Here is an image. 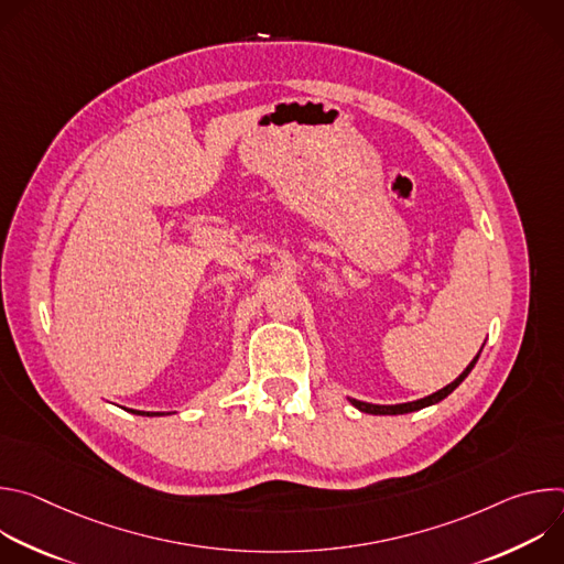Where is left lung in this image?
Returning <instances> with one entry per match:
<instances>
[{
    "instance_id": "8db88e82",
    "label": "left lung",
    "mask_w": 564,
    "mask_h": 564,
    "mask_svg": "<svg viewBox=\"0 0 564 564\" xmlns=\"http://www.w3.org/2000/svg\"><path fill=\"white\" fill-rule=\"evenodd\" d=\"M481 352V350H479ZM479 352L475 355V359L466 366V370L455 379V381H451L448 386H444L442 390H437V392H433V394H429V397H424V399H417V401H409V404H394V406H379V404H366V401H357V399H350V404L355 406V409H359L361 413H370V415H404V413H413V411H422V409H426V406H433V404H437V401H442L444 397H448L466 377H468V372L473 370V366L477 364V357H479Z\"/></svg>"
}]
</instances>
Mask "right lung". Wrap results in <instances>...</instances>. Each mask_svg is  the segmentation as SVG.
Listing matches in <instances>:
<instances>
[{"label": "right lung", "mask_w": 564, "mask_h": 564, "mask_svg": "<svg viewBox=\"0 0 564 564\" xmlns=\"http://www.w3.org/2000/svg\"><path fill=\"white\" fill-rule=\"evenodd\" d=\"M135 415H147V417H153V415H165V413H142V411H131Z\"/></svg>", "instance_id": "add662e5"}]
</instances>
